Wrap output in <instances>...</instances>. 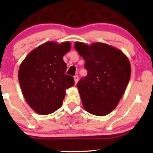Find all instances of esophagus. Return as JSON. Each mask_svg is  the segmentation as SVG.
<instances>
[{
	"label": "esophagus",
	"mask_w": 153,
	"mask_h": 153,
	"mask_svg": "<svg viewBox=\"0 0 153 153\" xmlns=\"http://www.w3.org/2000/svg\"><path fill=\"white\" fill-rule=\"evenodd\" d=\"M74 80H75V83L76 84L78 81V75H75L74 76Z\"/></svg>",
	"instance_id": "1"
}]
</instances>
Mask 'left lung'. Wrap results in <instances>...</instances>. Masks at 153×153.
Instances as JSON below:
<instances>
[{
	"label": "left lung",
	"instance_id": "left-lung-1",
	"mask_svg": "<svg viewBox=\"0 0 153 153\" xmlns=\"http://www.w3.org/2000/svg\"><path fill=\"white\" fill-rule=\"evenodd\" d=\"M75 49L85 59L88 75L77 84L83 108L99 117L111 113L122 99L131 75L128 57L105 43L76 42Z\"/></svg>",
	"mask_w": 153,
	"mask_h": 153
}]
</instances>
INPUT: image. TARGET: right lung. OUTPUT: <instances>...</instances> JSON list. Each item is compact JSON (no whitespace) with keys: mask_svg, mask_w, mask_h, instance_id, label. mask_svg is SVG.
<instances>
[{"mask_svg":"<svg viewBox=\"0 0 153 153\" xmlns=\"http://www.w3.org/2000/svg\"><path fill=\"white\" fill-rule=\"evenodd\" d=\"M71 49L70 42H47L31 51L21 63L18 77L23 96L39 114H50L60 108L66 89L74 85V78L65 74L63 60Z\"/></svg>","mask_w":153,"mask_h":153,"instance_id":"add662e5","label":"right lung"}]
</instances>
